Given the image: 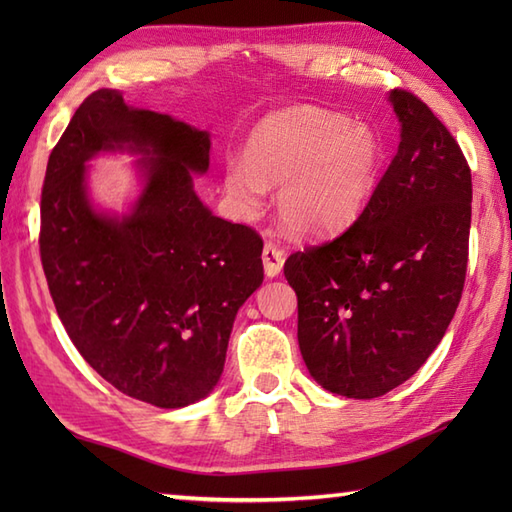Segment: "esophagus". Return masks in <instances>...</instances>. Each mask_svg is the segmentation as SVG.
I'll return each mask as SVG.
<instances>
[{
  "mask_svg": "<svg viewBox=\"0 0 512 512\" xmlns=\"http://www.w3.org/2000/svg\"><path fill=\"white\" fill-rule=\"evenodd\" d=\"M262 259H264V270L268 277H277L286 262L284 250L277 248L273 242H266V246L262 250Z\"/></svg>",
  "mask_w": 512,
  "mask_h": 512,
  "instance_id": "34e87169",
  "label": "esophagus"
}]
</instances>
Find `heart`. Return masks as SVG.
<instances>
[{
    "instance_id": "heart-1",
    "label": "heart",
    "mask_w": 512,
    "mask_h": 512,
    "mask_svg": "<svg viewBox=\"0 0 512 512\" xmlns=\"http://www.w3.org/2000/svg\"><path fill=\"white\" fill-rule=\"evenodd\" d=\"M385 167V143L365 121L297 105L268 114L248 136L244 158H228L224 191L253 211L279 184L277 209L301 235L352 224L372 200Z\"/></svg>"
}]
</instances>
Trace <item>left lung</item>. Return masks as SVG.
<instances>
[{"instance_id":"8db88e82","label":"left lung","mask_w":512,"mask_h":512,"mask_svg":"<svg viewBox=\"0 0 512 512\" xmlns=\"http://www.w3.org/2000/svg\"><path fill=\"white\" fill-rule=\"evenodd\" d=\"M400 145L358 220L284 264L299 350L332 394L378 398L418 372L447 332L469 262L471 169L427 103L391 90Z\"/></svg>"}]
</instances>
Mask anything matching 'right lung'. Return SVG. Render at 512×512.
Segmentation results:
<instances>
[{"mask_svg":"<svg viewBox=\"0 0 512 512\" xmlns=\"http://www.w3.org/2000/svg\"><path fill=\"white\" fill-rule=\"evenodd\" d=\"M125 146L152 158L133 215L114 221L91 209L84 162ZM209 149L206 132L99 90L54 145L41 189L39 253L65 332L107 383L162 409L217 385L235 314L264 281L259 233L193 191Z\"/></svg>","mask_w":512,"mask_h":512,"instance_id":"right-lung-1","label":"right lung"}]
</instances>
